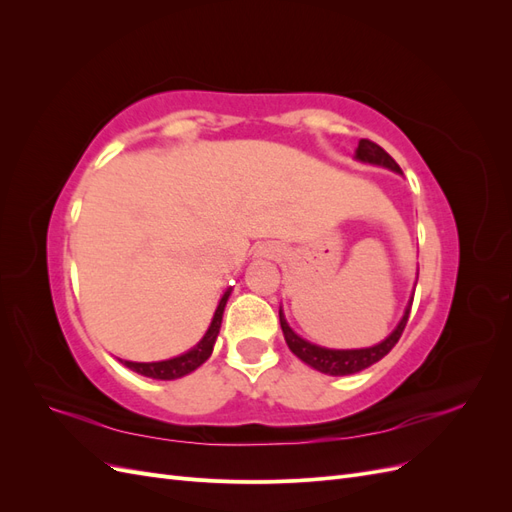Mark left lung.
Returning a JSON list of instances; mask_svg holds the SVG:
<instances>
[{"label":"left lung","instance_id":"obj_1","mask_svg":"<svg viewBox=\"0 0 512 512\" xmlns=\"http://www.w3.org/2000/svg\"><path fill=\"white\" fill-rule=\"evenodd\" d=\"M356 158L363 162H369V164H380V166L395 170V173H401L399 164L389 156V153H386L374 141H369V138H361L359 141V147H356ZM410 307H412V301L406 309L404 318H401V322L397 324V329L389 337H386L384 342H380L378 346H371V348H361V350H329V348H320V346L309 344L288 327V322L282 312H280V324H282L288 348L297 354L303 363L322 371V374L348 376V374H356V371L378 363L382 356H386L393 350V346L399 342V337H401V333H404L406 324H408Z\"/></svg>","mask_w":512,"mask_h":512}]
</instances>
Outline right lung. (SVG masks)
<instances>
[{"mask_svg":"<svg viewBox=\"0 0 512 512\" xmlns=\"http://www.w3.org/2000/svg\"><path fill=\"white\" fill-rule=\"evenodd\" d=\"M228 297H230V292L224 294L218 309H215L209 331L205 333L203 339H200V344L196 348H192L190 352L175 356V359L160 361V363H132V361H121V363L130 367L132 371H136V374L147 376V378H156V380H175V378L190 374V371L203 365L213 352V344H215V337H218L220 327H222V316H224V307H226Z\"/></svg>","mask_w":512,"mask_h":512,"instance_id":"right-lung-1","label":"right lung"}]
</instances>
